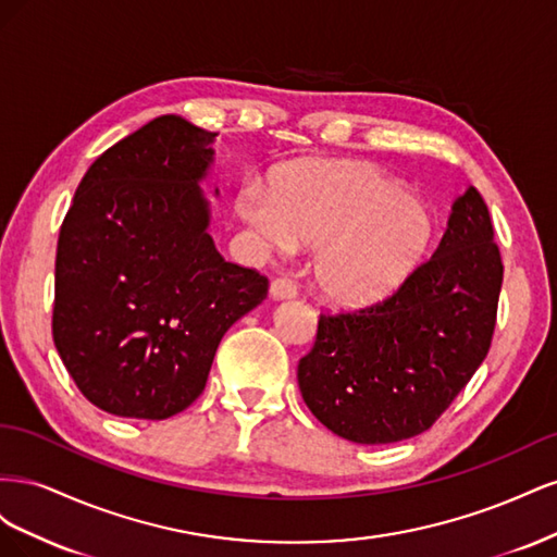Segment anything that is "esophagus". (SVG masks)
I'll return each mask as SVG.
<instances>
[{
	"instance_id": "obj_1",
	"label": "esophagus",
	"mask_w": 557,
	"mask_h": 557,
	"mask_svg": "<svg viewBox=\"0 0 557 557\" xmlns=\"http://www.w3.org/2000/svg\"><path fill=\"white\" fill-rule=\"evenodd\" d=\"M274 299H290L297 295V283L290 276H278L272 281V288H269Z\"/></svg>"
}]
</instances>
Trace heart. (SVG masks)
<instances>
[{
	"mask_svg": "<svg viewBox=\"0 0 557 557\" xmlns=\"http://www.w3.org/2000/svg\"><path fill=\"white\" fill-rule=\"evenodd\" d=\"M237 209L267 246H315L318 290L339 305L395 290L434 234L425 201L364 164H295L274 178V190L244 185Z\"/></svg>",
	"mask_w": 557,
	"mask_h": 557,
	"instance_id": "heart-1",
	"label": "heart"
}]
</instances>
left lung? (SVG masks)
Returning a JSON list of instances; mask_svg holds the SVG:
<instances>
[{
    "instance_id": "1",
    "label": "left lung",
    "mask_w": 557,
    "mask_h": 557,
    "mask_svg": "<svg viewBox=\"0 0 557 557\" xmlns=\"http://www.w3.org/2000/svg\"><path fill=\"white\" fill-rule=\"evenodd\" d=\"M504 264L474 185L455 199L434 256L358 311L320 313L297 381L311 413L356 444L430 430L485 360Z\"/></svg>"
}]
</instances>
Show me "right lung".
Wrapping results in <instances>:
<instances>
[{
  "label": "right lung",
  "instance_id": "1",
  "mask_svg": "<svg viewBox=\"0 0 557 557\" xmlns=\"http://www.w3.org/2000/svg\"><path fill=\"white\" fill-rule=\"evenodd\" d=\"M215 132L162 115L99 156L78 183L55 256L53 342L88 401L164 420L201 395L223 334L267 297L225 262L199 190Z\"/></svg>",
  "mask_w": 557,
  "mask_h": 557
}]
</instances>
